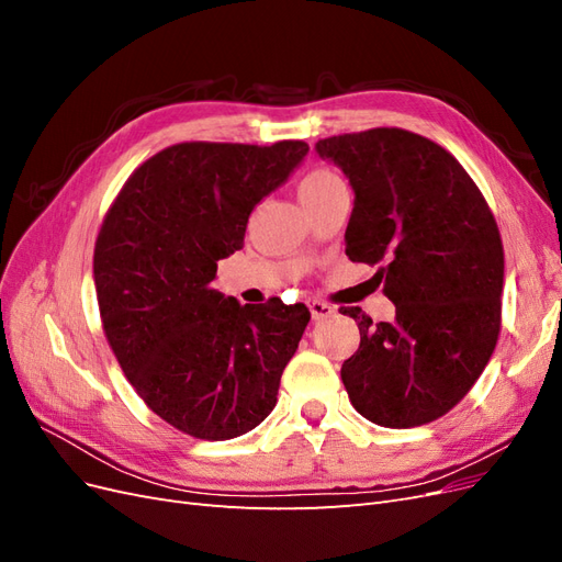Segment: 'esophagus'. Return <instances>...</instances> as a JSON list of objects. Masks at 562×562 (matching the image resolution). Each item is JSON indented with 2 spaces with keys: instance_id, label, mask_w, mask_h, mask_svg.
Segmentation results:
<instances>
[{
  "instance_id": "esophagus-1",
  "label": "esophagus",
  "mask_w": 562,
  "mask_h": 562,
  "mask_svg": "<svg viewBox=\"0 0 562 562\" xmlns=\"http://www.w3.org/2000/svg\"><path fill=\"white\" fill-rule=\"evenodd\" d=\"M310 312H312V318H314V321H321V318L333 316V314H335V307H330L328 302L312 300V302H310Z\"/></svg>"
}]
</instances>
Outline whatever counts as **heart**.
Masks as SVG:
<instances>
[{
	"mask_svg": "<svg viewBox=\"0 0 562 562\" xmlns=\"http://www.w3.org/2000/svg\"><path fill=\"white\" fill-rule=\"evenodd\" d=\"M339 184H345V182L335 171H330V168H326V166H316V168H312V171L302 176V180L297 184V194H300V201L312 199V196H318Z\"/></svg>",
	"mask_w": 562,
	"mask_h": 562,
	"instance_id": "heart-1",
	"label": "heart"
}]
</instances>
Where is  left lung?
I'll use <instances>...</instances> for the list:
<instances>
[{"label":"left lung","instance_id":"8db88e82","mask_svg":"<svg viewBox=\"0 0 562 562\" xmlns=\"http://www.w3.org/2000/svg\"><path fill=\"white\" fill-rule=\"evenodd\" d=\"M353 187L351 262L378 267L396 318L359 323L342 363L351 405L389 429L450 413L481 378L502 328L504 248L485 196L448 149L403 128H370L316 143Z\"/></svg>","mask_w":562,"mask_h":562}]
</instances>
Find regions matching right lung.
Segmentation results:
<instances>
[{"label": "right lung", "instance_id": "add662e5", "mask_svg": "<svg viewBox=\"0 0 562 562\" xmlns=\"http://www.w3.org/2000/svg\"><path fill=\"white\" fill-rule=\"evenodd\" d=\"M307 151L302 140L171 145L135 168L100 227L108 342L149 411L187 436L236 438L274 411L310 310L277 297L241 307L211 281Z\"/></svg>", "mask_w": 562, "mask_h": 562}]
</instances>
